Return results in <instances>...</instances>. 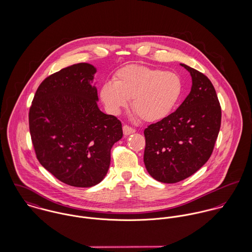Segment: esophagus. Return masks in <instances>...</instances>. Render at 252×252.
I'll return each instance as SVG.
<instances>
[{"mask_svg": "<svg viewBox=\"0 0 252 252\" xmlns=\"http://www.w3.org/2000/svg\"><path fill=\"white\" fill-rule=\"evenodd\" d=\"M135 132H136V130L134 128H132V127L128 126V125H124L123 126V134H124V136H129L131 134H134Z\"/></svg>", "mask_w": 252, "mask_h": 252, "instance_id": "1", "label": "esophagus"}]
</instances>
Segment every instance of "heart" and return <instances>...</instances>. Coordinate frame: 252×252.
Instances as JSON below:
<instances>
[{
  "instance_id": "heart-1",
  "label": "heart",
  "mask_w": 252,
  "mask_h": 252,
  "mask_svg": "<svg viewBox=\"0 0 252 252\" xmlns=\"http://www.w3.org/2000/svg\"><path fill=\"white\" fill-rule=\"evenodd\" d=\"M182 94L180 76L143 65H129L105 82L100 97L111 114H119L132 100V108L145 122H157L177 108Z\"/></svg>"
}]
</instances>
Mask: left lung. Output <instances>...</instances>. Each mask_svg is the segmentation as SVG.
Instances as JSON below:
<instances>
[{
  "label": "left lung",
  "mask_w": 252,
  "mask_h": 252,
  "mask_svg": "<svg viewBox=\"0 0 252 252\" xmlns=\"http://www.w3.org/2000/svg\"><path fill=\"white\" fill-rule=\"evenodd\" d=\"M191 91L178 109L144 130V162L148 174L164 183L185 180L210 159L221 124L216 89L202 72L185 65Z\"/></svg>",
  "instance_id": "1"
}]
</instances>
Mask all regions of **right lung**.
<instances>
[{"label":"right lung","instance_id":"obj_1","mask_svg":"<svg viewBox=\"0 0 252 252\" xmlns=\"http://www.w3.org/2000/svg\"><path fill=\"white\" fill-rule=\"evenodd\" d=\"M96 68L74 64L46 77L29 111L36 158L56 179L91 187L108 173L110 149L122 136L121 122L100 110L92 85Z\"/></svg>","mask_w":252,"mask_h":252}]
</instances>
